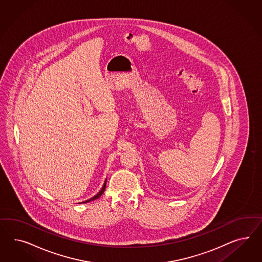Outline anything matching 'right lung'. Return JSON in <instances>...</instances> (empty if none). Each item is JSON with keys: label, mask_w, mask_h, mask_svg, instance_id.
<instances>
[{"label": "right lung", "mask_w": 262, "mask_h": 262, "mask_svg": "<svg viewBox=\"0 0 262 262\" xmlns=\"http://www.w3.org/2000/svg\"><path fill=\"white\" fill-rule=\"evenodd\" d=\"M105 185H106V181L104 182V184H103V187H102V189H101V191L96 195V196H94L93 198L89 199V200H88V201H85V202H83L82 204H84V203H88V202H91V201H94V200H96V199L100 198L101 197V195L103 194V191H104V189H105Z\"/></svg>", "instance_id": "1"}]
</instances>
